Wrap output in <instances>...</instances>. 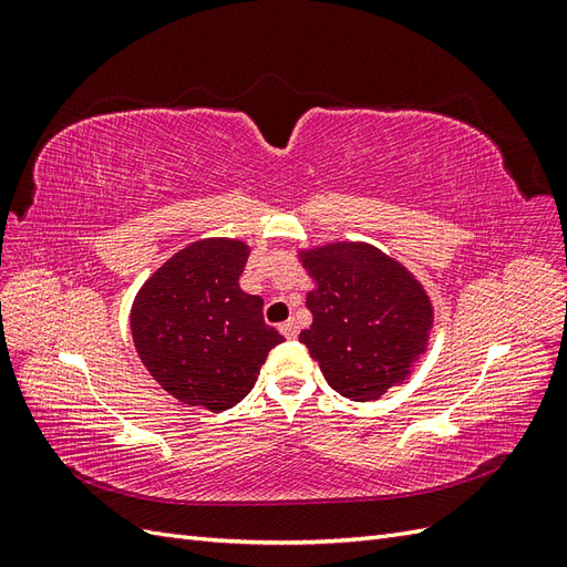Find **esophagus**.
Segmentation results:
<instances>
[{
	"label": "esophagus",
	"mask_w": 567,
	"mask_h": 567,
	"mask_svg": "<svg viewBox=\"0 0 567 567\" xmlns=\"http://www.w3.org/2000/svg\"><path fill=\"white\" fill-rule=\"evenodd\" d=\"M279 331H281L288 340H296V338H298V323H296L293 319H288V321H284V323L279 326Z\"/></svg>",
	"instance_id": "1"
}]
</instances>
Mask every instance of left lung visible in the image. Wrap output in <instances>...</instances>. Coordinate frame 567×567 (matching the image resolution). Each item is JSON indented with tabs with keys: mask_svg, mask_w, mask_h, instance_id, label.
Listing matches in <instances>:
<instances>
[{
	"mask_svg": "<svg viewBox=\"0 0 567 567\" xmlns=\"http://www.w3.org/2000/svg\"><path fill=\"white\" fill-rule=\"evenodd\" d=\"M315 288L310 329L300 331L329 385L352 402L379 400L404 383L427 350L435 310L400 260L364 241L300 248Z\"/></svg>",
	"mask_w": 567,
	"mask_h": 567,
	"instance_id": "left-lung-1",
	"label": "left lung"
}]
</instances>
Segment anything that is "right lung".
I'll use <instances>...</instances> for the list:
<instances>
[{
	"label": "right lung",
	"instance_id": "1",
	"mask_svg": "<svg viewBox=\"0 0 567 567\" xmlns=\"http://www.w3.org/2000/svg\"><path fill=\"white\" fill-rule=\"evenodd\" d=\"M248 255L241 238H200L167 257L134 296V348L163 390L188 406L225 411L241 402L284 342L265 323L262 298L238 286Z\"/></svg>",
	"mask_w": 567,
	"mask_h": 567
}]
</instances>
